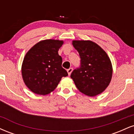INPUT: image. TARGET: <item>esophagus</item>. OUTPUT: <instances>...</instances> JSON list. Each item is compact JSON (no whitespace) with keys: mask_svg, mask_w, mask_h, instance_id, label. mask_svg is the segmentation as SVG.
<instances>
[{"mask_svg":"<svg viewBox=\"0 0 134 134\" xmlns=\"http://www.w3.org/2000/svg\"><path fill=\"white\" fill-rule=\"evenodd\" d=\"M72 70H73V69L72 68H69V69H67V72H68L69 75H70V74L72 73Z\"/></svg>","mask_w":134,"mask_h":134,"instance_id":"obj_1","label":"esophagus"}]
</instances>
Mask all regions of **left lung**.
<instances>
[{
  "instance_id": "1",
  "label": "left lung",
  "mask_w": 134,
  "mask_h": 134,
  "mask_svg": "<svg viewBox=\"0 0 134 134\" xmlns=\"http://www.w3.org/2000/svg\"><path fill=\"white\" fill-rule=\"evenodd\" d=\"M72 44L81 58L80 67L70 75L77 88L89 96L103 92L108 86L113 73L111 60L107 53L90 40H74Z\"/></svg>"
}]
</instances>
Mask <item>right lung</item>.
<instances>
[{
	"mask_svg": "<svg viewBox=\"0 0 134 134\" xmlns=\"http://www.w3.org/2000/svg\"><path fill=\"white\" fill-rule=\"evenodd\" d=\"M63 43V41L45 40L35 44L26 54L21 69L23 79L34 93H50L62 77L68 76L62 67V58L58 53Z\"/></svg>",
	"mask_w": 134,
	"mask_h": 134,
	"instance_id": "add662e5",
	"label": "right lung"
}]
</instances>
